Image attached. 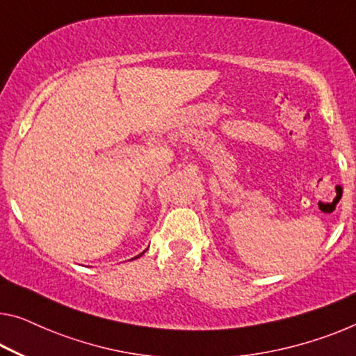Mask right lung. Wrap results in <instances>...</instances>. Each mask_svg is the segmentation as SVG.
<instances>
[{
    "label": "right lung",
    "mask_w": 356,
    "mask_h": 356,
    "mask_svg": "<svg viewBox=\"0 0 356 356\" xmlns=\"http://www.w3.org/2000/svg\"><path fill=\"white\" fill-rule=\"evenodd\" d=\"M142 254H144V252H142ZM142 254H139V256H136L134 259H137V257H140V256H142ZM131 261H132V259H131Z\"/></svg>",
    "instance_id": "obj_1"
}]
</instances>
